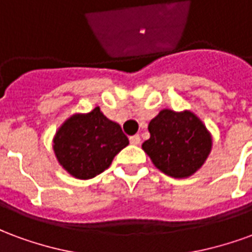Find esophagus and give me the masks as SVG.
<instances>
[{
	"instance_id": "obj_1",
	"label": "esophagus",
	"mask_w": 252,
	"mask_h": 252,
	"mask_svg": "<svg viewBox=\"0 0 252 252\" xmlns=\"http://www.w3.org/2000/svg\"><path fill=\"white\" fill-rule=\"evenodd\" d=\"M129 142H131V144H133V146H139V144H140V136H139V135H133V136L129 137Z\"/></svg>"
}]
</instances>
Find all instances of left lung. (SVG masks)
Listing matches in <instances>:
<instances>
[{
    "instance_id": "1",
    "label": "left lung",
    "mask_w": 252,
    "mask_h": 252,
    "mask_svg": "<svg viewBox=\"0 0 252 252\" xmlns=\"http://www.w3.org/2000/svg\"><path fill=\"white\" fill-rule=\"evenodd\" d=\"M142 144L154 166L173 178H188L202 167L212 150V135L190 112L162 109L148 124Z\"/></svg>"
}]
</instances>
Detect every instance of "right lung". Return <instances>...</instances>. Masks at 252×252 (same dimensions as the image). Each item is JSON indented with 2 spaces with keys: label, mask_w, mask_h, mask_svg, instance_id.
<instances>
[{
  "label": "right lung",
  "mask_w": 252,
  "mask_h": 252,
  "mask_svg": "<svg viewBox=\"0 0 252 252\" xmlns=\"http://www.w3.org/2000/svg\"><path fill=\"white\" fill-rule=\"evenodd\" d=\"M129 144L121 126L109 120L99 106L89 113L70 116L58 128L52 148L58 162L78 180H90L112 164Z\"/></svg>",
  "instance_id": "right-lung-1"
}]
</instances>
